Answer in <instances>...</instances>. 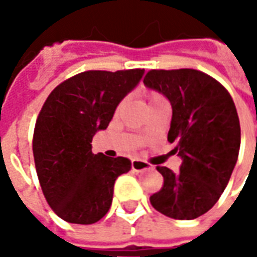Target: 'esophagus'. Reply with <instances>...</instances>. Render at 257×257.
I'll list each match as a JSON object with an SVG mask.
<instances>
[{"mask_svg": "<svg viewBox=\"0 0 257 257\" xmlns=\"http://www.w3.org/2000/svg\"><path fill=\"white\" fill-rule=\"evenodd\" d=\"M132 169L136 171V172H142V171H147V169H151L150 164H147L143 160H134L132 161Z\"/></svg>", "mask_w": 257, "mask_h": 257, "instance_id": "34e87169", "label": "esophagus"}]
</instances>
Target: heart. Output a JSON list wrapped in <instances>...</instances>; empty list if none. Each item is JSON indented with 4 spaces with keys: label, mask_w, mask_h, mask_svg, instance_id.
Wrapping results in <instances>:
<instances>
[{
    "label": "heart",
    "mask_w": 257,
    "mask_h": 257,
    "mask_svg": "<svg viewBox=\"0 0 257 257\" xmlns=\"http://www.w3.org/2000/svg\"><path fill=\"white\" fill-rule=\"evenodd\" d=\"M147 99H149V104H150V103H154V101L157 100H161L164 97L158 95V93H153V92H151V93H147Z\"/></svg>",
    "instance_id": "obj_1"
}]
</instances>
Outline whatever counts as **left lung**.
I'll return each instance as SVG.
<instances>
[{"instance_id":"1","label":"left lung","mask_w":257,"mask_h":257,"mask_svg":"<svg viewBox=\"0 0 257 257\" xmlns=\"http://www.w3.org/2000/svg\"><path fill=\"white\" fill-rule=\"evenodd\" d=\"M143 82L171 101L168 142L182 158L176 173L157 167L164 186L150 202L168 217L191 220L217 202L231 178L241 145L237 108L226 88L198 70H150Z\"/></svg>"}]
</instances>
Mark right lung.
I'll list each match as a JSON object with an SVG mask.
<instances>
[{"label": "right lung", "mask_w": 257, "mask_h": 257, "mask_svg": "<svg viewBox=\"0 0 257 257\" xmlns=\"http://www.w3.org/2000/svg\"><path fill=\"white\" fill-rule=\"evenodd\" d=\"M143 74L142 68L84 71L58 85L44 103L33 154L42 193L60 219L92 224L110 209L114 183L131 171V161L93 154L92 139L108 126L119 101Z\"/></svg>", "instance_id": "right-lung-1"}]
</instances>
